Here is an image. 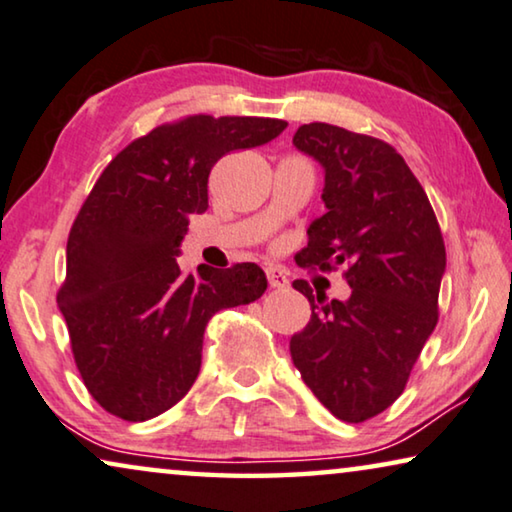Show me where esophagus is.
Listing matches in <instances>:
<instances>
[{"mask_svg": "<svg viewBox=\"0 0 512 512\" xmlns=\"http://www.w3.org/2000/svg\"><path fill=\"white\" fill-rule=\"evenodd\" d=\"M265 272H268V281H270L272 288H286L288 286V277H286L284 270L268 268Z\"/></svg>", "mask_w": 512, "mask_h": 512, "instance_id": "1", "label": "esophagus"}]
</instances>
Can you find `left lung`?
Returning a JSON list of instances; mask_svg holds the SVG:
<instances>
[{"label": "left lung", "mask_w": 512, "mask_h": 512, "mask_svg": "<svg viewBox=\"0 0 512 512\" xmlns=\"http://www.w3.org/2000/svg\"><path fill=\"white\" fill-rule=\"evenodd\" d=\"M293 145L321 164L328 210L295 261L346 265L351 298L328 302L295 279L311 318L291 337V358L332 416L362 422L402 395L436 328L446 247L425 189L395 147L325 122L302 124Z\"/></svg>", "instance_id": "8db88e82"}]
</instances>
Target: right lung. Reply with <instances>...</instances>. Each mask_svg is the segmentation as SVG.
<instances>
[{"mask_svg":"<svg viewBox=\"0 0 512 512\" xmlns=\"http://www.w3.org/2000/svg\"><path fill=\"white\" fill-rule=\"evenodd\" d=\"M286 127L191 115L133 140L96 180L66 242L57 305L78 372L108 413L143 422L175 406L201 372L207 321L265 293L256 263L182 274L177 256L189 217L207 210L212 166Z\"/></svg>","mask_w":512,"mask_h":512,"instance_id":"obj_1","label":"right lung"}]
</instances>
